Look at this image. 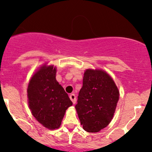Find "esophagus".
<instances>
[{
	"label": "esophagus",
	"mask_w": 152,
	"mask_h": 152,
	"mask_svg": "<svg viewBox=\"0 0 152 152\" xmlns=\"http://www.w3.org/2000/svg\"><path fill=\"white\" fill-rule=\"evenodd\" d=\"M69 97H70V100L72 101V102H73V104H75V103H76V96H75L74 94H70V96H69Z\"/></svg>",
	"instance_id": "34e87169"
}]
</instances>
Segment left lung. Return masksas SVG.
Instances as JSON below:
<instances>
[{
	"mask_svg": "<svg viewBox=\"0 0 152 152\" xmlns=\"http://www.w3.org/2000/svg\"><path fill=\"white\" fill-rule=\"evenodd\" d=\"M119 97L118 88L109 73L100 68L86 69L75 107L84 129L98 132L107 127L113 118Z\"/></svg>",
	"mask_w": 152,
	"mask_h": 152,
	"instance_id": "obj_1",
	"label": "left lung"
}]
</instances>
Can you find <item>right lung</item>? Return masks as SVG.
I'll return each instance as SVG.
<instances>
[{
	"label": "right lung",
	"mask_w": 152,
	"mask_h": 152,
	"mask_svg": "<svg viewBox=\"0 0 152 152\" xmlns=\"http://www.w3.org/2000/svg\"><path fill=\"white\" fill-rule=\"evenodd\" d=\"M56 67L41 65L31 77L27 88L28 104L39 124L50 130L60 127L65 112L73 105L56 79Z\"/></svg>",
	"instance_id": "1"
}]
</instances>
